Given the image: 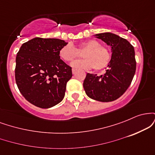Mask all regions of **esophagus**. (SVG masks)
<instances>
[{
	"instance_id": "obj_1",
	"label": "esophagus",
	"mask_w": 155,
	"mask_h": 155,
	"mask_svg": "<svg viewBox=\"0 0 155 155\" xmlns=\"http://www.w3.org/2000/svg\"><path fill=\"white\" fill-rule=\"evenodd\" d=\"M76 69L73 68V69H72V73H73V74H76Z\"/></svg>"
}]
</instances>
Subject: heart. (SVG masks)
Masks as SVG:
<instances>
[{"mask_svg": "<svg viewBox=\"0 0 155 155\" xmlns=\"http://www.w3.org/2000/svg\"><path fill=\"white\" fill-rule=\"evenodd\" d=\"M83 53L84 60H76L71 66L77 69L95 68L100 71L108 66L111 60V54L107 48L101 46L100 42L95 39H90L81 43L77 48L71 44L63 46L59 51V56L63 61L70 62L79 56V52Z\"/></svg>", "mask_w": 155, "mask_h": 155, "instance_id": "heart-1", "label": "heart"}]
</instances>
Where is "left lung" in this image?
Segmentation results:
<instances>
[{
    "label": "left lung",
    "instance_id": "8db88e82",
    "mask_svg": "<svg viewBox=\"0 0 155 155\" xmlns=\"http://www.w3.org/2000/svg\"><path fill=\"white\" fill-rule=\"evenodd\" d=\"M111 48V58L104 75L88 74L83 83L87 95L101 102L122 96L130 85L136 69L134 47L126 39L111 33L95 35Z\"/></svg>",
    "mask_w": 155,
    "mask_h": 155
}]
</instances>
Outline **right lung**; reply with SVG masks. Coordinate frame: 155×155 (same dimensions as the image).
<instances>
[{
    "mask_svg": "<svg viewBox=\"0 0 155 155\" xmlns=\"http://www.w3.org/2000/svg\"><path fill=\"white\" fill-rule=\"evenodd\" d=\"M67 44L37 37L23 44L17 52L16 83L25 98L37 107L51 108L64 98L72 71L60 60L59 51Z\"/></svg>",
    "mask_w": 155,
    "mask_h": 155,
    "instance_id": "add662e5",
    "label": "right lung"
}]
</instances>
